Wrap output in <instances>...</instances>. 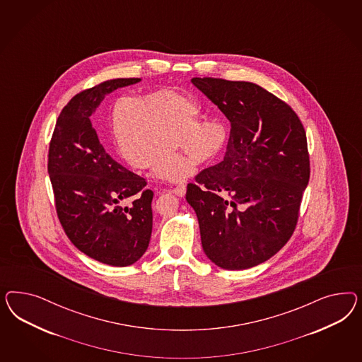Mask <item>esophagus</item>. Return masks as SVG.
I'll use <instances>...</instances> for the list:
<instances>
[{
	"label": "esophagus",
	"mask_w": 362,
	"mask_h": 362,
	"mask_svg": "<svg viewBox=\"0 0 362 362\" xmlns=\"http://www.w3.org/2000/svg\"><path fill=\"white\" fill-rule=\"evenodd\" d=\"M173 192L177 195V197H185V194H186V185H179V186H176L174 189H173Z\"/></svg>",
	"instance_id": "obj_1"
}]
</instances>
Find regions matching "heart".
Here are the masks:
<instances>
[{
	"instance_id": "b5f03b06",
	"label": "heart",
	"mask_w": 362,
	"mask_h": 362,
	"mask_svg": "<svg viewBox=\"0 0 362 362\" xmlns=\"http://www.w3.org/2000/svg\"><path fill=\"white\" fill-rule=\"evenodd\" d=\"M199 107L173 88H153L138 97L118 95L107 112L110 139L122 162L135 171L151 168L171 183L185 182L195 170L174 151L177 143L195 165L219 153L227 132L216 119L197 123Z\"/></svg>"
}]
</instances>
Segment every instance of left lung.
<instances>
[{
  "instance_id": "left-lung-1",
  "label": "left lung",
  "mask_w": 362,
  "mask_h": 362,
  "mask_svg": "<svg viewBox=\"0 0 362 362\" xmlns=\"http://www.w3.org/2000/svg\"><path fill=\"white\" fill-rule=\"evenodd\" d=\"M139 81L109 79L78 93L61 111L49 144L47 171L67 238L81 252L114 267L132 265L146 252L153 192L105 151L90 117L111 91ZM126 198L132 204L121 208Z\"/></svg>"
}]
</instances>
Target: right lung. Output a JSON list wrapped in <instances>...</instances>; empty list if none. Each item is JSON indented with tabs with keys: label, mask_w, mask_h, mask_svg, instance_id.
<instances>
[{
	"label": "right lung",
	"mask_w": 362,
	"mask_h": 362,
	"mask_svg": "<svg viewBox=\"0 0 362 362\" xmlns=\"http://www.w3.org/2000/svg\"><path fill=\"white\" fill-rule=\"evenodd\" d=\"M230 123L219 165L187 185L203 251L220 268L267 262L291 239L310 175L307 135L284 100L252 82L192 78Z\"/></svg>",
	"instance_id": "obj_1"
}]
</instances>
